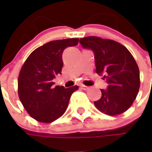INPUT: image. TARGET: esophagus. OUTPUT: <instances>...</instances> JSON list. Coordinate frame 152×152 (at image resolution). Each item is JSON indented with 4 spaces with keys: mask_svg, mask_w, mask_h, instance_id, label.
Wrapping results in <instances>:
<instances>
[{
    "mask_svg": "<svg viewBox=\"0 0 152 152\" xmlns=\"http://www.w3.org/2000/svg\"><path fill=\"white\" fill-rule=\"evenodd\" d=\"M81 88H82L83 90L87 91V90H88V89H89V87H88V86H85V85H82V86H81Z\"/></svg>",
    "mask_w": 152,
    "mask_h": 152,
    "instance_id": "34e87169",
    "label": "esophagus"
}]
</instances>
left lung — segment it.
Instances as JSON below:
<instances>
[{
	"mask_svg": "<svg viewBox=\"0 0 152 152\" xmlns=\"http://www.w3.org/2000/svg\"><path fill=\"white\" fill-rule=\"evenodd\" d=\"M83 48L95 53L96 72L104 75L109 83L101 90L102 97L94 102L102 113L115 116L129 109L139 92L140 70L134 57L125 46L110 39L88 36L80 39Z\"/></svg>",
	"mask_w": 152,
	"mask_h": 152,
	"instance_id": "8db88e82",
	"label": "left lung"
}]
</instances>
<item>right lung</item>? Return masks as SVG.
<instances>
[{"label":"right lung","instance_id":"right-lung-1","mask_svg":"<svg viewBox=\"0 0 152 152\" xmlns=\"http://www.w3.org/2000/svg\"><path fill=\"white\" fill-rule=\"evenodd\" d=\"M79 39L55 40L44 44L29 55L18 77V95L31 117L39 122L50 123L66 111L72 94L78 86L53 87V79L61 74L62 53L76 46Z\"/></svg>","mask_w":152,"mask_h":152}]
</instances>
